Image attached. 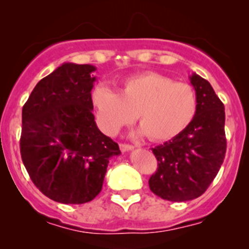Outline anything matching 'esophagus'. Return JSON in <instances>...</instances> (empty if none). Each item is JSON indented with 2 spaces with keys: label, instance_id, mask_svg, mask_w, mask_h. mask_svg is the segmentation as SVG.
<instances>
[{
  "label": "esophagus",
  "instance_id": "1",
  "mask_svg": "<svg viewBox=\"0 0 249 249\" xmlns=\"http://www.w3.org/2000/svg\"><path fill=\"white\" fill-rule=\"evenodd\" d=\"M120 149H122V152H129V150L134 149V145L126 144V143H120Z\"/></svg>",
  "mask_w": 249,
  "mask_h": 249
}]
</instances>
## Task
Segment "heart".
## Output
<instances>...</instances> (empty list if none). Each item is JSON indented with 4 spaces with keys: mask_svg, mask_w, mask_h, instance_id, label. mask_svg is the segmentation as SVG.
<instances>
[{
    "mask_svg": "<svg viewBox=\"0 0 249 249\" xmlns=\"http://www.w3.org/2000/svg\"><path fill=\"white\" fill-rule=\"evenodd\" d=\"M92 102L106 134L117 135L137 115L142 131L153 142L177 137L197 112V95L192 85L157 72L126 78L119 92L99 85L92 91Z\"/></svg>",
    "mask_w": 249,
    "mask_h": 249,
    "instance_id": "heart-1",
    "label": "heart"
}]
</instances>
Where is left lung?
Here are the masks:
<instances>
[{"label":"left lung","instance_id":"left-lung-1","mask_svg":"<svg viewBox=\"0 0 249 249\" xmlns=\"http://www.w3.org/2000/svg\"><path fill=\"white\" fill-rule=\"evenodd\" d=\"M197 95V112L192 124L177 137L152 148L158 170L149 178L155 195L173 202L201 196L217 176L227 152L224 105L210 83L190 76Z\"/></svg>","mask_w":249,"mask_h":249}]
</instances>
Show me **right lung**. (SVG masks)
Here are the masks:
<instances>
[{"label": "right lung", "mask_w": 249, "mask_h": 249, "mask_svg": "<svg viewBox=\"0 0 249 249\" xmlns=\"http://www.w3.org/2000/svg\"><path fill=\"white\" fill-rule=\"evenodd\" d=\"M92 65L66 62L39 80L22 107L20 153L34 184L61 203L99 195L119 145L102 134L92 114Z\"/></svg>", "instance_id": "right-lung-1"}]
</instances>
